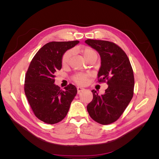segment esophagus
Instances as JSON below:
<instances>
[{
	"label": "esophagus",
	"mask_w": 159,
	"mask_h": 159,
	"mask_svg": "<svg viewBox=\"0 0 159 159\" xmlns=\"http://www.w3.org/2000/svg\"><path fill=\"white\" fill-rule=\"evenodd\" d=\"M77 90H78V93H80V92H81V91H84V88H81V87H77Z\"/></svg>",
	"instance_id": "esophagus-1"
}]
</instances>
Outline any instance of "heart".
<instances>
[{
	"label": "heart",
	"mask_w": 159,
	"mask_h": 159,
	"mask_svg": "<svg viewBox=\"0 0 159 159\" xmlns=\"http://www.w3.org/2000/svg\"><path fill=\"white\" fill-rule=\"evenodd\" d=\"M82 53H83V55L86 60L89 59L91 56L96 54L95 52L89 47L85 48L82 50ZM73 54H74L73 50H69L67 52H66L64 54L63 56H62V58H61L62 64L63 65L68 64L70 62L71 57L72 56V55H73ZM88 76V75L87 74H75L73 77V80L75 82H76L78 84L84 85L86 83Z\"/></svg>",
	"instance_id": "heart-1"
}]
</instances>
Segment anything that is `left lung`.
Wrapping results in <instances>:
<instances>
[{"label":"left lung","instance_id":"obj_1","mask_svg":"<svg viewBox=\"0 0 159 159\" xmlns=\"http://www.w3.org/2000/svg\"><path fill=\"white\" fill-rule=\"evenodd\" d=\"M86 44L101 57L98 82L107 81L103 95L92 90L93 100L88 105L89 116L102 125L112 123L121 117L133 96L134 75L127 54L115 43L88 39Z\"/></svg>","mask_w":159,"mask_h":159}]
</instances>
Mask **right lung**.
Returning <instances> with one entry per match:
<instances>
[{
  "mask_svg": "<svg viewBox=\"0 0 159 159\" xmlns=\"http://www.w3.org/2000/svg\"><path fill=\"white\" fill-rule=\"evenodd\" d=\"M78 40L47 43L34 56L26 71L25 92L36 117L48 124L64 119L77 94L75 86L69 84L60 89L54 84L55 73L61 68L64 53Z\"/></svg>",
  "mask_w": 159,
  "mask_h": 159,
  "instance_id": "right-lung-1",
  "label": "right lung"
}]
</instances>
